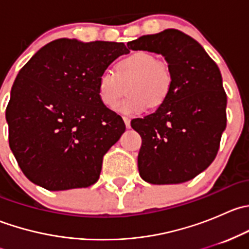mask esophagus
Instances as JSON below:
<instances>
[{
	"mask_svg": "<svg viewBox=\"0 0 249 249\" xmlns=\"http://www.w3.org/2000/svg\"><path fill=\"white\" fill-rule=\"evenodd\" d=\"M123 120H124V123H125V126L127 127V129H130V119L127 117H124L123 118Z\"/></svg>",
	"mask_w": 249,
	"mask_h": 249,
	"instance_id": "1",
	"label": "esophagus"
}]
</instances>
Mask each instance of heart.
<instances>
[{"instance_id": "obj_1", "label": "heart", "mask_w": 249, "mask_h": 249, "mask_svg": "<svg viewBox=\"0 0 249 249\" xmlns=\"http://www.w3.org/2000/svg\"><path fill=\"white\" fill-rule=\"evenodd\" d=\"M173 76L165 61L148 52H135L120 60L114 72L105 70L97 79L100 101L114 109L126 86L129 96L117 107L126 115H137L150 107H158L171 91Z\"/></svg>"}]
</instances>
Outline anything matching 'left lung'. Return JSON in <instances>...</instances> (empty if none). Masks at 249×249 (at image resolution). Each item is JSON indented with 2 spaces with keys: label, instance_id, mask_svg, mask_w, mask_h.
I'll list each match as a JSON object with an SVG mask.
<instances>
[{
  "label": "left lung",
  "instance_id": "left-lung-1",
  "mask_svg": "<svg viewBox=\"0 0 249 249\" xmlns=\"http://www.w3.org/2000/svg\"><path fill=\"white\" fill-rule=\"evenodd\" d=\"M162 55L173 76L167 99L149 115L131 120L140 134L139 171L152 184H178L205 171L227 127V94L217 64L184 32L167 29L127 43Z\"/></svg>",
  "mask_w": 249,
  "mask_h": 249
}]
</instances>
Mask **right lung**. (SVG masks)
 Segmentation results:
<instances>
[{
    "instance_id": "1",
    "label": "right lung",
    "mask_w": 249,
    "mask_h": 249,
    "mask_svg": "<svg viewBox=\"0 0 249 249\" xmlns=\"http://www.w3.org/2000/svg\"><path fill=\"white\" fill-rule=\"evenodd\" d=\"M124 43L60 38L19 71L6 109L9 147L24 175L47 190L97 182L102 158L125 131L97 94V79Z\"/></svg>"
}]
</instances>
